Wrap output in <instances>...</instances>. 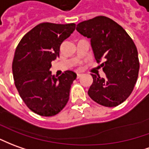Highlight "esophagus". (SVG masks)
Returning a JSON list of instances; mask_svg holds the SVG:
<instances>
[{
  "mask_svg": "<svg viewBox=\"0 0 149 149\" xmlns=\"http://www.w3.org/2000/svg\"><path fill=\"white\" fill-rule=\"evenodd\" d=\"M77 78H80L82 76V73H81V72H77Z\"/></svg>",
  "mask_w": 149,
  "mask_h": 149,
  "instance_id": "34e87169",
  "label": "esophagus"
}]
</instances>
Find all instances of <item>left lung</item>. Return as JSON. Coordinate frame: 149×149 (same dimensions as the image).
Segmentation results:
<instances>
[{
	"mask_svg": "<svg viewBox=\"0 0 149 149\" xmlns=\"http://www.w3.org/2000/svg\"><path fill=\"white\" fill-rule=\"evenodd\" d=\"M77 31L90 38L97 62L104 61L101 66L106 77L91 74L89 96L104 107H117L130 96L138 78L140 62L135 43L121 26L105 16L80 22Z\"/></svg>",
	"mask_w": 149,
	"mask_h": 149,
	"instance_id": "8db88e82",
	"label": "left lung"
}]
</instances>
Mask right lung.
<instances>
[{"label":"right lung","instance_id":"right-lung-1","mask_svg":"<svg viewBox=\"0 0 149 149\" xmlns=\"http://www.w3.org/2000/svg\"><path fill=\"white\" fill-rule=\"evenodd\" d=\"M75 28L74 23H40L24 35L16 47L12 64L14 84L25 104L38 115H56L69 99L77 74L67 70L56 77L49 69L52 61L60 56L61 43Z\"/></svg>","mask_w":149,"mask_h":149}]
</instances>
